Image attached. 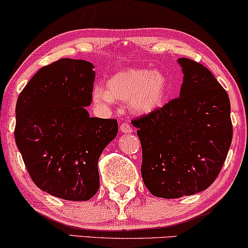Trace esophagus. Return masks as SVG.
Returning a JSON list of instances; mask_svg holds the SVG:
<instances>
[{"label":"esophagus","instance_id":"1","mask_svg":"<svg viewBox=\"0 0 248 248\" xmlns=\"http://www.w3.org/2000/svg\"><path fill=\"white\" fill-rule=\"evenodd\" d=\"M120 131L124 132V134H130V132L132 131V127L130 125V124L124 123L120 125Z\"/></svg>","mask_w":248,"mask_h":248}]
</instances>
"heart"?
Segmentation results:
<instances>
[{"instance_id":"b5f03b06","label":"heart","mask_w":248,"mask_h":248,"mask_svg":"<svg viewBox=\"0 0 248 248\" xmlns=\"http://www.w3.org/2000/svg\"><path fill=\"white\" fill-rule=\"evenodd\" d=\"M169 92L165 75L151 69L131 68L114 73L107 81V89L96 85L92 100L100 108H110L114 101H127L136 113H151L162 107Z\"/></svg>"}]
</instances>
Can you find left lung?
<instances>
[{"label": "left lung", "mask_w": 248, "mask_h": 248, "mask_svg": "<svg viewBox=\"0 0 248 248\" xmlns=\"http://www.w3.org/2000/svg\"><path fill=\"white\" fill-rule=\"evenodd\" d=\"M180 96L131 121L142 148L141 176L153 195L175 199L214 183L232 139L230 102L207 67L179 58Z\"/></svg>", "instance_id": "left-lung-1"}]
</instances>
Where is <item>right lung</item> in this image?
Returning <instances> with one entry per match:
<instances>
[{
	"instance_id": "add662e5",
	"label": "right lung",
	"mask_w": 248,
	"mask_h": 248,
	"mask_svg": "<svg viewBox=\"0 0 248 248\" xmlns=\"http://www.w3.org/2000/svg\"><path fill=\"white\" fill-rule=\"evenodd\" d=\"M90 62L62 58L40 68L16 101L15 138L40 190L69 201L100 187L97 160L118 132L116 119L90 117L95 72Z\"/></svg>"
}]
</instances>
